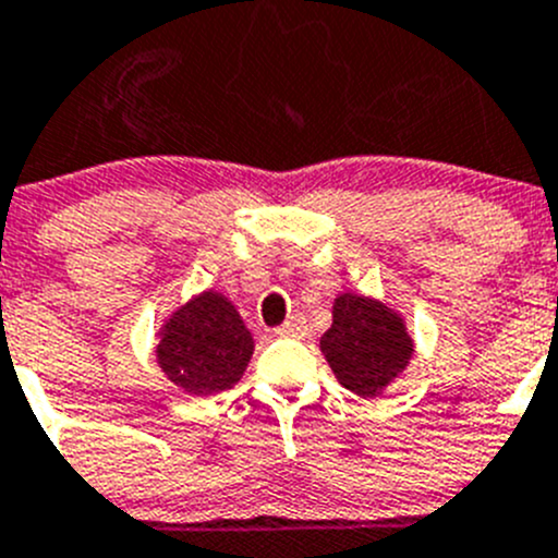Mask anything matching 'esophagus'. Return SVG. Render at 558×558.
Listing matches in <instances>:
<instances>
[{
    "label": "esophagus",
    "mask_w": 558,
    "mask_h": 558,
    "mask_svg": "<svg viewBox=\"0 0 558 558\" xmlns=\"http://www.w3.org/2000/svg\"><path fill=\"white\" fill-rule=\"evenodd\" d=\"M275 332H278V336H303L305 322L300 319V316H291V319L286 322V325H280Z\"/></svg>",
    "instance_id": "esophagus-1"
}]
</instances>
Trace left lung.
Instances as JSON below:
<instances>
[{"label": "left lung", "instance_id": "left-lung-1", "mask_svg": "<svg viewBox=\"0 0 558 558\" xmlns=\"http://www.w3.org/2000/svg\"><path fill=\"white\" fill-rule=\"evenodd\" d=\"M319 347L338 383L357 397H379L415 352L397 311L352 291L336 296L332 325Z\"/></svg>", "mask_w": 558, "mask_h": 558}]
</instances>
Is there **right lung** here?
<instances>
[{
    "mask_svg": "<svg viewBox=\"0 0 558 558\" xmlns=\"http://www.w3.org/2000/svg\"><path fill=\"white\" fill-rule=\"evenodd\" d=\"M253 357V336L220 291H203L161 325L156 363L192 397L233 388Z\"/></svg>",
    "mask_w": 558,
    "mask_h": 558,
    "instance_id": "add662e5",
    "label": "right lung"
}]
</instances>
